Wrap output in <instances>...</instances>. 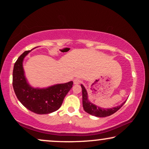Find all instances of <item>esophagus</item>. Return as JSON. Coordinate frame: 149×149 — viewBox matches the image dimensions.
<instances>
[{
	"mask_svg": "<svg viewBox=\"0 0 149 149\" xmlns=\"http://www.w3.org/2000/svg\"><path fill=\"white\" fill-rule=\"evenodd\" d=\"M73 82H74V84H80V83H81V81L80 80V79H74V81H73Z\"/></svg>",
	"mask_w": 149,
	"mask_h": 149,
	"instance_id": "34e87169",
	"label": "esophagus"
}]
</instances>
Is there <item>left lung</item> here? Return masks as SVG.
<instances>
[{
    "mask_svg": "<svg viewBox=\"0 0 149 149\" xmlns=\"http://www.w3.org/2000/svg\"><path fill=\"white\" fill-rule=\"evenodd\" d=\"M81 88H82L83 107V109H84V111L87 112V113L90 114L91 115L95 116V117H105L113 115V114L116 113L119 109H121V107L125 102H124L121 105L113 108V109H102V108L98 107L97 106L93 104L92 103H91L88 100L87 91L83 85H81Z\"/></svg>",
    "mask_w": 149,
    "mask_h": 149,
    "instance_id": "left-lung-1",
    "label": "left lung"
}]
</instances>
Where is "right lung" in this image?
Instances as JSON below:
<instances>
[{
  "instance_id": "1",
  "label": "right lung",
  "mask_w": 149,
  "mask_h": 149,
  "mask_svg": "<svg viewBox=\"0 0 149 149\" xmlns=\"http://www.w3.org/2000/svg\"><path fill=\"white\" fill-rule=\"evenodd\" d=\"M30 51H26L16 61L13 71V87L20 102L34 113L43 115L57 111L62 104L73 85L72 81L58 84L45 89H34L30 87L24 76L22 66L24 58Z\"/></svg>"
}]
</instances>
